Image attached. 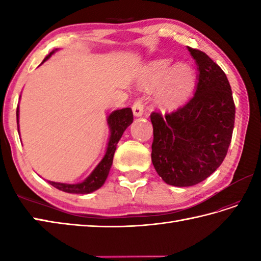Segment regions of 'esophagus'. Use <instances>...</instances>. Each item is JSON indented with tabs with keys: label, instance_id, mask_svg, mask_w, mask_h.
<instances>
[{
	"label": "esophagus",
	"instance_id": "34e87169",
	"mask_svg": "<svg viewBox=\"0 0 261 261\" xmlns=\"http://www.w3.org/2000/svg\"><path fill=\"white\" fill-rule=\"evenodd\" d=\"M132 111H134L135 116H141L143 114V104L142 99L137 98L135 103L132 104Z\"/></svg>",
	"mask_w": 261,
	"mask_h": 261
}]
</instances>
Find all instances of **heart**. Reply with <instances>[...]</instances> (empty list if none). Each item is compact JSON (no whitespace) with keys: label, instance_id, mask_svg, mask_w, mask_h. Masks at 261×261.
Segmentation results:
<instances>
[{"label":"heart","instance_id":"heart-1","mask_svg":"<svg viewBox=\"0 0 261 261\" xmlns=\"http://www.w3.org/2000/svg\"><path fill=\"white\" fill-rule=\"evenodd\" d=\"M164 80L158 92V102L165 108H174L191 93L194 73L191 66L180 63L170 68V59H159L149 63L142 71V82L154 85Z\"/></svg>","mask_w":261,"mask_h":261}]
</instances>
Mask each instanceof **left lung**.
Listing matches in <instances>:
<instances>
[{
  "instance_id": "left-lung-1",
  "label": "left lung",
  "mask_w": 261,
  "mask_h": 261,
  "mask_svg": "<svg viewBox=\"0 0 261 261\" xmlns=\"http://www.w3.org/2000/svg\"><path fill=\"white\" fill-rule=\"evenodd\" d=\"M187 48L198 69L195 94L173 112L150 114L153 167L165 182L178 187L196 185L220 167L236 118L224 71L205 53Z\"/></svg>"
}]
</instances>
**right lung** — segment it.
<instances>
[{"label": "right lung", "instance_id": "right-lung-1", "mask_svg": "<svg viewBox=\"0 0 261 261\" xmlns=\"http://www.w3.org/2000/svg\"><path fill=\"white\" fill-rule=\"evenodd\" d=\"M56 50H53L49 54L48 56L43 59V62H46V60ZM132 121H134V113H132V110L130 108L116 110L110 114L108 123L110 126L111 135L108 143L107 152H105V156L101 160V163L96 166V168L93 170V173L88 176L84 181L79 182V184H63V182L48 181L49 184L56 187L59 191L70 194H88L98 190V188L104 184V181L107 180L110 168L113 163V156L116 149V145H118V142L121 139L122 135H123L124 130L132 123ZM16 122H18L19 124V105L18 109H16Z\"/></svg>", "mask_w": 261, "mask_h": 261}]
</instances>
